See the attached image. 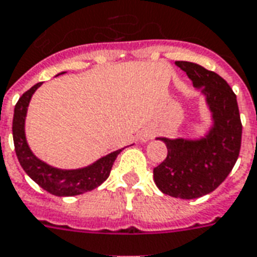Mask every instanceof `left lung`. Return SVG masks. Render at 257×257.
Instances as JSON below:
<instances>
[{"mask_svg": "<svg viewBox=\"0 0 257 257\" xmlns=\"http://www.w3.org/2000/svg\"><path fill=\"white\" fill-rule=\"evenodd\" d=\"M175 64L205 95L213 125L199 139L156 137L168 152L154 168V181L162 193L194 199L214 191L230 174L240 154L242 125L236 94L224 78L197 63L178 60Z\"/></svg>", "mask_w": 257, "mask_h": 257, "instance_id": "1", "label": "left lung"}]
</instances>
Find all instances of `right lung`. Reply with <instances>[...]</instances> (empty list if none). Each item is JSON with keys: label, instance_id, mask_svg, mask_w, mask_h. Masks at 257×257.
<instances>
[{"label": "right lung", "instance_id": "right-lung-1", "mask_svg": "<svg viewBox=\"0 0 257 257\" xmlns=\"http://www.w3.org/2000/svg\"><path fill=\"white\" fill-rule=\"evenodd\" d=\"M40 86L42 83H36L28 91H25L15 106L12 131H13V142H15L17 159L29 178L50 194L58 197H72L86 191H91L106 181L117 155L124 148L110 152L87 167L76 168V170H62V168L52 167L39 159L31 151L27 143L25 117H27L29 101L33 93Z\"/></svg>", "mask_w": 257, "mask_h": 257}]
</instances>
